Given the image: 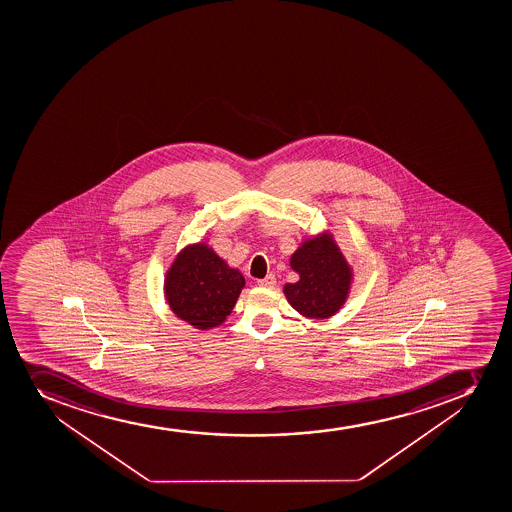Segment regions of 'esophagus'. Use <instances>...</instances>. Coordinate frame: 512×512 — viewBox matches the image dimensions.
<instances>
[{
	"mask_svg": "<svg viewBox=\"0 0 512 512\" xmlns=\"http://www.w3.org/2000/svg\"><path fill=\"white\" fill-rule=\"evenodd\" d=\"M257 285L259 287H262V289H274L275 285V277L274 275L270 274L265 277V279L257 280Z\"/></svg>",
	"mask_w": 512,
	"mask_h": 512,
	"instance_id": "1",
	"label": "esophagus"
}]
</instances>
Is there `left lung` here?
Returning a JSON list of instances; mask_svg holds the SVG:
<instances>
[{"instance_id":"obj_1","label":"left lung","mask_w":512,"mask_h":512,"mask_svg":"<svg viewBox=\"0 0 512 512\" xmlns=\"http://www.w3.org/2000/svg\"><path fill=\"white\" fill-rule=\"evenodd\" d=\"M289 264L299 280L285 284L284 294L302 317L330 319L344 307L354 284V269L334 233L324 230L302 240Z\"/></svg>"}]
</instances>
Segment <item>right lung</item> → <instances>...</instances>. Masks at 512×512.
<instances>
[{"label": "right lung", "mask_w": 512, "mask_h": 512, "mask_svg": "<svg viewBox=\"0 0 512 512\" xmlns=\"http://www.w3.org/2000/svg\"><path fill=\"white\" fill-rule=\"evenodd\" d=\"M243 287L242 272L230 267L207 242L185 245L163 279L168 309L198 330L222 325Z\"/></svg>", "instance_id": "right-lung-1"}]
</instances>
